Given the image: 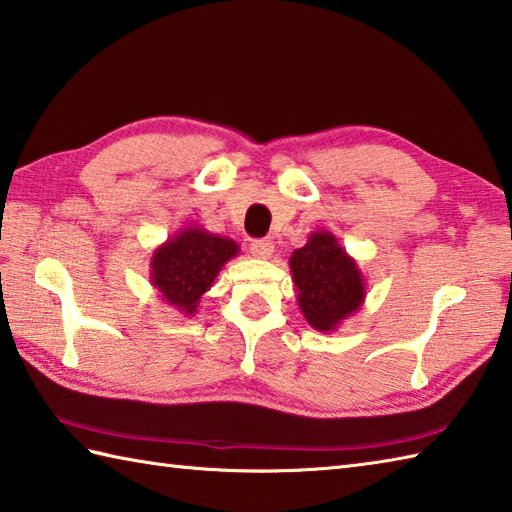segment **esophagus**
Segmentation results:
<instances>
[{
  "mask_svg": "<svg viewBox=\"0 0 512 512\" xmlns=\"http://www.w3.org/2000/svg\"><path fill=\"white\" fill-rule=\"evenodd\" d=\"M250 253H253V257L257 259H268L275 253V246L270 239H255V242L250 244Z\"/></svg>",
  "mask_w": 512,
  "mask_h": 512,
  "instance_id": "34e87169",
  "label": "esophagus"
}]
</instances>
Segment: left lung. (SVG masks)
<instances>
[{
    "mask_svg": "<svg viewBox=\"0 0 512 512\" xmlns=\"http://www.w3.org/2000/svg\"><path fill=\"white\" fill-rule=\"evenodd\" d=\"M288 264L299 310L319 333H333L362 308L366 299L362 270L328 230H313Z\"/></svg>",
    "mask_w": 512,
    "mask_h": 512,
    "instance_id": "obj_1",
    "label": "left lung"
}]
</instances>
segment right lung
Returning <instances> with one entry per match:
<instances>
[{
  "label": "right lung",
  "instance_id": "add662e5",
  "mask_svg": "<svg viewBox=\"0 0 512 512\" xmlns=\"http://www.w3.org/2000/svg\"><path fill=\"white\" fill-rule=\"evenodd\" d=\"M237 255L239 246L233 239L208 233L202 226L179 228L150 257V284L162 302L184 315H195L219 270Z\"/></svg>",
  "mask_w": 512,
  "mask_h": 512
}]
</instances>
